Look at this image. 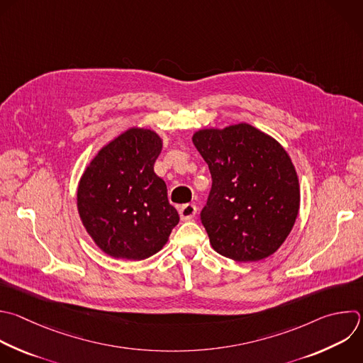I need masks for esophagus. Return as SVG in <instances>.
Instances as JSON below:
<instances>
[{"label":"esophagus","instance_id":"1","mask_svg":"<svg viewBox=\"0 0 363 363\" xmlns=\"http://www.w3.org/2000/svg\"><path fill=\"white\" fill-rule=\"evenodd\" d=\"M196 215V206L192 203H185L179 208V216L182 220H189Z\"/></svg>","mask_w":363,"mask_h":363}]
</instances>
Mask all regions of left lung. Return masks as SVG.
<instances>
[{
    "mask_svg": "<svg viewBox=\"0 0 363 363\" xmlns=\"http://www.w3.org/2000/svg\"><path fill=\"white\" fill-rule=\"evenodd\" d=\"M192 143L212 177L201 211L212 248L238 262H257L277 252L301 202L298 175L284 147L245 123L199 130Z\"/></svg>",
    "mask_w": 363,
    "mask_h": 363,
    "instance_id": "1",
    "label": "left lung"
}]
</instances>
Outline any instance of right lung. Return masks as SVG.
Instances as JSON below:
<instances>
[{
	"instance_id": "obj_1",
	"label": "right lung",
	"mask_w": 363,
	"mask_h": 363,
	"mask_svg": "<svg viewBox=\"0 0 363 363\" xmlns=\"http://www.w3.org/2000/svg\"><path fill=\"white\" fill-rule=\"evenodd\" d=\"M161 150L155 131L130 128L101 148L81 177L79 218L96 247L112 258L152 257L179 222L167 184L154 172Z\"/></svg>"
}]
</instances>
